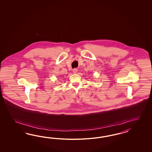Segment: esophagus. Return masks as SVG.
Instances as JSON below:
<instances>
[{
  "label": "esophagus",
  "mask_w": 152,
  "mask_h": 152,
  "mask_svg": "<svg viewBox=\"0 0 152 152\" xmlns=\"http://www.w3.org/2000/svg\"><path fill=\"white\" fill-rule=\"evenodd\" d=\"M77 71H78V69H74L72 70V72H74V74H76L77 72Z\"/></svg>",
  "instance_id": "obj_1"
}]
</instances>
